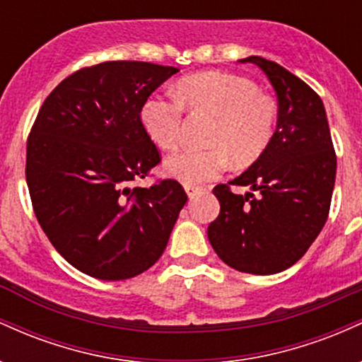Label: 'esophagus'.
<instances>
[{
	"instance_id": "esophagus-1",
	"label": "esophagus",
	"mask_w": 362,
	"mask_h": 362,
	"mask_svg": "<svg viewBox=\"0 0 362 362\" xmlns=\"http://www.w3.org/2000/svg\"><path fill=\"white\" fill-rule=\"evenodd\" d=\"M185 192L189 197H194L195 194L201 192V187H195V185H185Z\"/></svg>"
}]
</instances>
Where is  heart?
Returning a JSON list of instances; mask_svg holds the SVG:
<instances>
[{"instance_id": "1", "label": "heart", "mask_w": 362, "mask_h": 362, "mask_svg": "<svg viewBox=\"0 0 362 362\" xmlns=\"http://www.w3.org/2000/svg\"><path fill=\"white\" fill-rule=\"evenodd\" d=\"M175 95L177 100L149 97L141 109V122L158 146L173 149L180 143L182 105L216 117L206 138L209 148H184L165 161L170 175L185 185L218 177L230 158L236 165L252 163L271 143L276 107L247 78L219 71L192 74L178 83Z\"/></svg>"}]
</instances>
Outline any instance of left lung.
<instances>
[{
  "label": "left lung",
  "instance_id": "8db88e82",
  "mask_svg": "<svg viewBox=\"0 0 362 362\" xmlns=\"http://www.w3.org/2000/svg\"><path fill=\"white\" fill-rule=\"evenodd\" d=\"M277 95V127L265 151L228 184L213 189L219 216L207 238L224 264L240 272L271 276L305 255L330 211L337 158L322 98L277 62L250 56Z\"/></svg>",
  "mask_w": 362,
  "mask_h": 362
}]
</instances>
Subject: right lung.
<instances>
[{"label":"right lung","instance_id":"right-lung-1","mask_svg":"<svg viewBox=\"0 0 362 362\" xmlns=\"http://www.w3.org/2000/svg\"><path fill=\"white\" fill-rule=\"evenodd\" d=\"M172 66L107 61L51 91L27 141L28 192L39 224L73 267L102 281L148 271L167 248L187 202L177 180L149 189L160 153L141 109Z\"/></svg>","mask_w":362,"mask_h":362}]
</instances>
